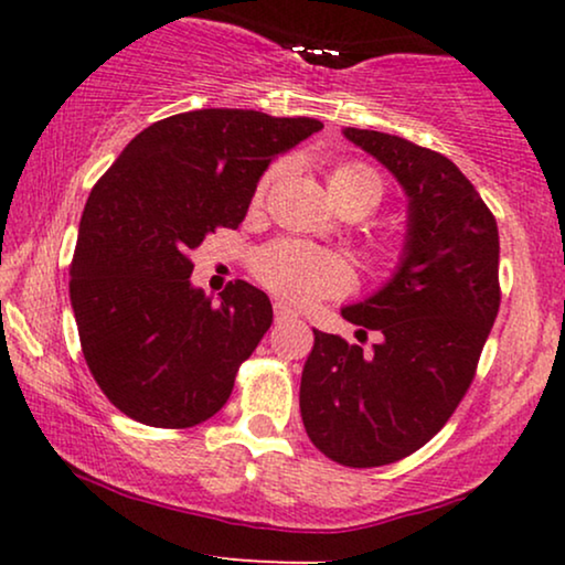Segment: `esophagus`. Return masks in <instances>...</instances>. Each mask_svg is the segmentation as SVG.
<instances>
[{
    "label": "esophagus",
    "instance_id": "obj_1",
    "mask_svg": "<svg viewBox=\"0 0 565 565\" xmlns=\"http://www.w3.org/2000/svg\"><path fill=\"white\" fill-rule=\"evenodd\" d=\"M273 308H275V319H277V321H282V319H298L296 308H290L288 303H285V300H275Z\"/></svg>",
    "mask_w": 565,
    "mask_h": 565
}]
</instances>
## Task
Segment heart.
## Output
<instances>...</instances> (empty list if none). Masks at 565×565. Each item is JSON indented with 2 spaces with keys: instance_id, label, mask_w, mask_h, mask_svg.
<instances>
[{
  "instance_id": "obj_1",
  "label": "heart",
  "mask_w": 565,
  "mask_h": 565,
  "mask_svg": "<svg viewBox=\"0 0 565 565\" xmlns=\"http://www.w3.org/2000/svg\"><path fill=\"white\" fill-rule=\"evenodd\" d=\"M280 174V164L269 167L262 174L254 190V205L265 203ZM327 184L337 207L365 205L370 213L383 200V180L365 161H339L337 167H331ZM254 273L265 288L292 303H313L337 296L350 285V269L342 257L296 238L265 246L254 259Z\"/></svg>"
}]
</instances>
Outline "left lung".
I'll return each mask as SVG.
<instances>
[{"mask_svg":"<svg viewBox=\"0 0 565 565\" xmlns=\"http://www.w3.org/2000/svg\"><path fill=\"white\" fill-rule=\"evenodd\" d=\"M408 198L398 269L375 296L344 306L360 344L313 329L300 377L311 443L339 466L377 468L429 443L476 377L497 321L499 228L473 184L443 153L381 130L344 128Z\"/></svg>","mask_w":565,"mask_h":565,"instance_id":"1","label":"left lung"}]
</instances>
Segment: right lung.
Masks as SVG:
<instances>
[{"label": "right lung", "instance_id": "obj_1", "mask_svg": "<svg viewBox=\"0 0 565 565\" xmlns=\"http://www.w3.org/2000/svg\"><path fill=\"white\" fill-rule=\"evenodd\" d=\"M321 128L228 107L180 113L141 130L92 188L68 296L89 373L130 419L188 429L228 401L273 303L244 280L215 303L192 288L190 252L238 228L269 161Z\"/></svg>", "mask_w": 565, "mask_h": 565}]
</instances>
